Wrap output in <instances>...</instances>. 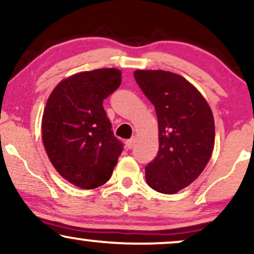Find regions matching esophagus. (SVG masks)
<instances>
[{
    "label": "esophagus",
    "instance_id": "1",
    "mask_svg": "<svg viewBox=\"0 0 254 254\" xmlns=\"http://www.w3.org/2000/svg\"><path fill=\"white\" fill-rule=\"evenodd\" d=\"M125 145H127V149H132L133 146H135V138L127 139V142H125Z\"/></svg>",
    "mask_w": 254,
    "mask_h": 254
}]
</instances>
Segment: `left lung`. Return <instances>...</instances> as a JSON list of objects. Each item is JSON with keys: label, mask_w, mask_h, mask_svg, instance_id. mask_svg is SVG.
<instances>
[{"label": "left lung", "mask_w": 254, "mask_h": 254, "mask_svg": "<svg viewBox=\"0 0 254 254\" xmlns=\"http://www.w3.org/2000/svg\"><path fill=\"white\" fill-rule=\"evenodd\" d=\"M156 110L157 156L145 167V180L158 193L175 194L190 185L208 163L215 127L208 103L181 75L167 71L133 73Z\"/></svg>", "instance_id": "1"}]
</instances>
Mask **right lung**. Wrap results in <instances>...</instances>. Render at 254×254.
<instances>
[{"instance_id": "right-lung-1", "label": "right lung", "mask_w": 254, "mask_h": 254, "mask_svg": "<svg viewBox=\"0 0 254 254\" xmlns=\"http://www.w3.org/2000/svg\"><path fill=\"white\" fill-rule=\"evenodd\" d=\"M122 72L99 68L64 79L48 98L42 142L57 172L82 189L110 180L123 144L112 131L104 99L122 82Z\"/></svg>"}]
</instances>
